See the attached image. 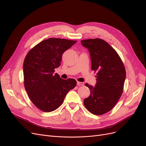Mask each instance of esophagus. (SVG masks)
Masks as SVG:
<instances>
[{"label": "esophagus", "mask_w": 146, "mask_h": 146, "mask_svg": "<svg viewBox=\"0 0 146 146\" xmlns=\"http://www.w3.org/2000/svg\"><path fill=\"white\" fill-rule=\"evenodd\" d=\"M77 85H78V86H83V85H84V83H83V82H77Z\"/></svg>", "instance_id": "34e87169"}]
</instances>
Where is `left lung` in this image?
<instances>
[{
	"mask_svg": "<svg viewBox=\"0 0 146 146\" xmlns=\"http://www.w3.org/2000/svg\"><path fill=\"white\" fill-rule=\"evenodd\" d=\"M81 43L90 51L91 69L97 71L95 87L85 83L91 94L84 99V105L92 114L102 115L112 110L120 99L126 77L125 68L116 51L103 39H84Z\"/></svg>",
	"mask_w": 146,
	"mask_h": 146,
	"instance_id": "obj_1",
	"label": "left lung"
}]
</instances>
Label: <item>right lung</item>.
Here are the masks:
<instances>
[{
  "label": "right lung",
  "mask_w": 146,
  "mask_h": 146,
  "mask_svg": "<svg viewBox=\"0 0 146 146\" xmlns=\"http://www.w3.org/2000/svg\"><path fill=\"white\" fill-rule=\"evenodd\" d=\"M77 41L61 38L44 40L28 52L24 61L25 89L29 98L42 111L51 112L62 104L68 92L76 87L75 79L63 80L55 73L62 55Z\"/></svg>",
  "instance_id": "obj_1"
}]
</instances>
